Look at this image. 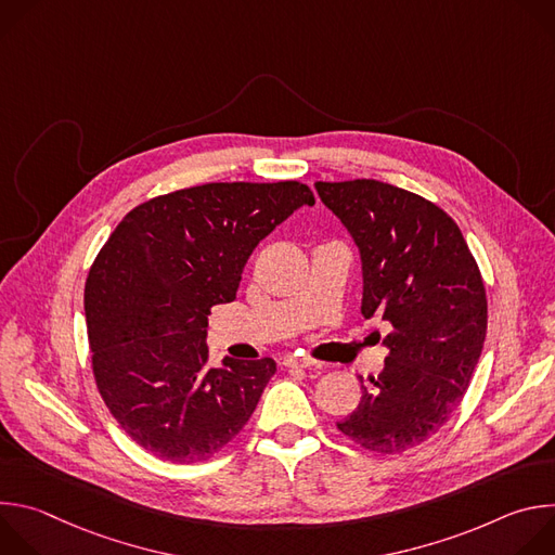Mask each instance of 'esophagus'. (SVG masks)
<instances>
[{"label":"esophagus","instance_id":"1","mask_svg":"<svg viewBox=\"0 0 555 555\" xmlns=\"http://www.w3.org/2000/svg\"><path fill=\"white\" fill-rule=\"evenodd\" d=\"M283 364H285V366H298V369L321 366V362H319V360H313V358H305V356H287V358L283 360Z\"/></svg>","mask_w":555,"mask_h":555}]
</instances>
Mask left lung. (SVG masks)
I'll return each instance as SVG.
<instances>
[{
    "label": "left lung",
    "mask_w": 555,
    "mask_h": 555,
    "mask_svg": "<svg viewBox=\"0 0 555 555\" xmlns=\"http://www.w3.org/2000/svg\"><path fill=\"white\" fill-rule=\"evenodd\" d=\"M315 191L360 248L362 315L390 323L384 371L338 430L364 450L400 454L463 400L488 332L483 276L454 219L422 195L377 180Z\"/></svg>",
    "instance_id": "obj_1"
}]
</instances>
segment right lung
Segmentation results:
<instances>
[{
    "label": "right lung",
    "mask_w": 555,
    "mask_h": 555,
    "mask_svg": "<svg viewBox=\"0 0 555 555\" xmlns=\"http://www.w3.org/2000/svg\"><path fill=\"white\" fill-rule=\"evenodd\" d=\"M313 193L296 180L212 182L122 217L86 281L92 371L103 402L146 452L210 459L248 424L272 358L208 366V313L236 296L257 244Z\"/></svg>",
    "instance_id": "obj_1"
}]
</instances>
